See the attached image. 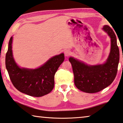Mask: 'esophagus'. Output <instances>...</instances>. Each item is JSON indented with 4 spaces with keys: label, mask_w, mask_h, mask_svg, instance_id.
Listing matches in <instances>:
<instances>
[{
    "label": "esophagus",
    "mask_w": 123,
    "mask_h": 123,
    "mask_svg": "<svg viewBox=\"0 0 123 123\" xmlns=\"http://www.w3.org/2000/svg\"><path fill=\"white\" fill-rule=\"evenodd\" d=\"M64 54L66 56H69L71 55V52L69 50H66L64 51Z\"/></svg>",
    "instance_id": "obj_1"
}]
</instances>
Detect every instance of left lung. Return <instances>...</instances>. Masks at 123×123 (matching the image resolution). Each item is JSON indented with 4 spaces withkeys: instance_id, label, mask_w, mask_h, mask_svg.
<instances>
[{
    "instance_id": "8db88e82",
    "label": "left lung",
    "mask_w": 123,
    "mask_h": 123,
    "mask_svg": "<svg viewBox=\"0 0 123 123\" xmlns=\"http://www.w3.org/2000/svg\"><path fill=\"white\" fill-rule=\"evenodd\" d=\"M103 30L111 38V52L105 63L91 66L73 57L69 58L74 74V85L78 89L86 93H97L105 88L114 80L118 71L119 50L116 36L108 25H104Z\"/></svg>"
}]
</instances>
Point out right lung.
Returning a JSON list of instances; mask_svg holds the SVG:
<instances>
[{"label":"right lung","instance_id":"1","mask_svg":"<svg viewBox=\"0 0 123 123\" xmlns=\"http://www.w3.org/2000/svg\"><path fill=\"white\" fill-rule=\"evenodd\" d=\"M12 41V36L5 56V65L12 85L19 91L32 97H42L50 93L54 87L55 74L65 60L64 54L51 57L38 68H21L14 60Z\"/></svg>","mask_w":123,"mask_h":123}]
</instances>
